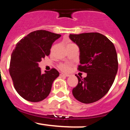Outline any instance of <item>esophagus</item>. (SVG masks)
<instances>
[{
	"label": "esophagus",
	"mask_w": 130,
	"mask_h": 130,
	"mask_svg": "<svg viewBox=\"0 0 130 130\" xmlns=\"http://www.w3.org/2000/svg\"><path fill=\"white\" fill-rule=\"evenodd\" d=\"M60 75L62 77H69L70 76V75L69 74H63V73H61V74H60Z\"/></svg>",
	"instance_id": "34e87169"
}]
</instances>
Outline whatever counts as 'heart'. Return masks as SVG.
<instances>
[{
	"label": "heart",
	"instance_id": "b5f03b06",
	"mask_svg": "<svg viewBox=\"0 0 130 130\" xmlns=\"http://www.w3.org/2000/svg\"><path fill=\"white\" fill-rule=\"evenodd\" d=\"M59 67H60V69H61V70H63V71H68V70H69V69H70V66H69V65H68V64L67 63L60 64Z\"/></svg>",
	"mask_w": 130,
	"mask_h": 130
}]
</instances>
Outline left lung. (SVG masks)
<instances>
[{"label": "left lung", "mask_w": 130, "mask_h": 130, "mask_svg": "<svg viewBox=\"0 0 130 130\" xmlns=\"http://www.w3.org/2000/svg\"><path fill=\"white\" fill-rule=\"evenodd\" d=\"M80 51L78 70L87 73L78 79L72 89L75 99L84 104L95 102L107 93L115 79L118 69V55L112 42L97 32L70 34Z\"/></svg>", "instance_id": "obj_1"}]
</instances>
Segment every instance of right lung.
<instances>
[{
    "mask_svg": "<svg viewBox=\"0 0 130 130\" xmlns=\"http://www.w3.org/2000/svg\"><path fill=\"white\" fill-rule=\"evenodd\" d=\"M60 37L46 30H36L16 44L11 55L9 73L15 89L25 100L38 102L50 93L58 71L52 69L42 74L38 63L49 56L53 43Z\"/></svg>",
    "mask_w": 130,
    "mask_h": 130,
    "instance_id": "obj_1",
    "label": "right lung"
}]
</instances>
